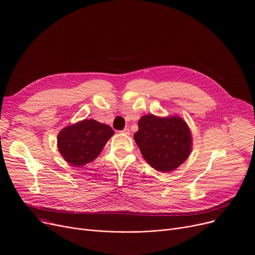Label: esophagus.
<instances>
[{"label":"esophagus","instance_id":"esophagus-1","mask_svg":"<svg viewBox=\"0 0 255 255\" xmlns=\"http://www.w3.org/2000/svg\"><path fill=\"white\" fill-rule=\"evenodd\" d=\"M121 133H123L125 135H130V130H129V128H125L124 130L121 131Z\"/></svg>","mask_w":255,"mask_h":255}]
</instances>
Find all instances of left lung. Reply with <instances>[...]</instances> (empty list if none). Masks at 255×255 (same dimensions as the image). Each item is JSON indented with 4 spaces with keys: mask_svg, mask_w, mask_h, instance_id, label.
Listing matches in <instances>:
<instances>
[{
    "mask_svg": "<svg viewBox=\"0 0 255 255\" xmlns=\"http://www.w3.org/2000/svg\"><path fill=\"white\" fill-rule=\"evenodd\" d=\"M134 140L144 159L161 172L174 170L191 152L189 128L185 121L177 116H143L138 121V131L134 134Z\"/></svg>",
    "mask_w": 255,
    "mask_h": 255,
    "instance_id": "obj_1",
    "label": "left lung"
}]
</instances>
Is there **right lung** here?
Wrapping results in <instances>:
<instances>
[{
	"label": "right lung",
	"mask_w": 255,
	"mask_h": 255,
	"mask_svg": "<svg viewBox=\"0 0 255 255\" xmlns=\"http://www.w3.org/2000/svg\"><path fill=\"white\" fill-rule=\"evenodd\" d=\"M113 134L110 126L85 119L59 133L58 149L69 164L79 167L93 161Z\"/></svg>",
	"instance_id": "obj_1"
}]
</instances>
